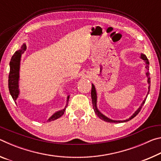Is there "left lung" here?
Here are the masks:
<instances>
[{"mask_svg": "<svg viewBox=\"0 0 161 161\" xmlns=\"http://www.w3.org/2000/svg\"><path fill=\"white\" fill-rule=\"evenodd\" d=\"M141 58L143 59L144 61H145L146 62V68L147 70H149V62H148V58H147V57L145 55V54H141ZM146 76L148 77V83L149 84V86H148V94H147V95L148 94L149 92H150V86H151V78H150L149 77V73L148 72H146ZM91 95H92V104H93V108H94V112L96 113L97 115L98 116V117H99V119L103 120L104 121H107V122H109V123H123V122H126V121H130V119H132L133 118H134V117L137 115V114L140 112V111L141 109V108H142V107L143 106L144 103H145V102H146V99H145L143 100V103H141V107L138 108L137 110H136L135 111V113L133 114V115L130 117L129 119H128L126 120H124V121H114V120H111L110 119H108V117L105 116L103 114H102V113L100 112V111L98 110L97 108V92H96V89H95V87H94V84H92V92H91ZM146 98H147V96H146Z\"/></svg>", "mask_w": 161, "mask_h": 161, "instance_id": "obj_1", "label": "left lung"}]
</instances>
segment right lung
Listing matches in <instances>:
<instances>
[{"label": "right lung", "instance_id": "obj_1", "mask_svg": "<svg viewBox=\"0 0 161 161\" xmlns=\"http://www.w3.org/2000/svg\"><path fill=\"white\" fill-rule=\"evenodd\" d=\"M26 50V45L23 44L21 47L20 50L16 51L14 54L12 56V58L10 62V72L8 76V88L10 94L11 95L13 100L16 101L19 95V89H18V81H19V69H20V62L21 55ZM69 96L67 97V106L69 102ZM16 103V102H15ZM67 106L65 107L63 110L59 111L58 112L54 113L47 121H52L54 120L58 119L59 117L63 115L65 109H66Z\"/></svg>", "mask_w": 161, "mask_h": 161}]
</instances>
